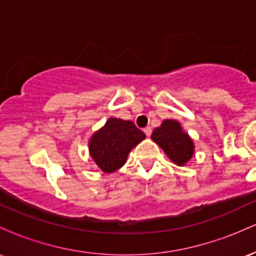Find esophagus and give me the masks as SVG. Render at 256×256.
<instances>
[{
    "label": "esophagus",
    "instance_id": "34e87169",
    "mask_svg": "<svg viewBox=\"0 0 256 256\" xmlns=\"http://www.w3.org/2000/svg\"><path fill=\"white\" fill-rule=\"evenodd\" d=\"M152 132V128H150V126H146V128H144V134H146V136H148V137H150Z\"/></svg>",
    "mask_w": 256,
    "mask_h": 256
}]
</instances>
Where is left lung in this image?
Wrapping results in <instances>:
<instances>
[{"mask_svg":"<svg viewBox=\"0 0 256 256\" xmlns=\"http://www.w3.org/2000/svg\"><path fill=\"white\" fill-rule=\"evenodd\" d=\"M152 140L156 142L174 164L183 166L194 154L192 138L182 130L176 120H165L160 128L152 131Z\"/></svg>","mask_w":256,"mask_h":256,"instance_id":"1","label":"left lung"}]
</instances>
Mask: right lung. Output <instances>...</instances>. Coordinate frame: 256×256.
I'll use <instances>...</instances> for the list:
<instances>
[{
    "instance_id": "obj_1",
    "label": "right lung",
    "mask_w": 256,
    "mask_h": 256,
    "mask_svg": "<svg viewBox=\"0 0 256 256\" xmlns=\"http://www.w3.org/2000/svg\"><path fill=\"white\" fill-rule=\"evenodd\" d=\"M144 138V132L132 122L110 118L104 128L91 137V158L104 172H114L124 165L131 149Z\"/></svg>"
}]
</instances>
